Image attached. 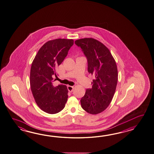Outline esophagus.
<instances>
[{
  "label": "esophagus",
  "instance_id": "obj_1",
  "mask_svg": "<svg viewBox=\"0 0 154 154\" xmlns=\"http://www.w3.org/2000/svg\"><path fill=\"white\" fill-rule=\"evenodd\" d=\"M67 88H68V90H69V92H72V91H73V89H74V87H73V86L68 85V86H67Z\"/></svg>",
  "mask_w": 154,
  "mask_h": 154
}]
</instances>
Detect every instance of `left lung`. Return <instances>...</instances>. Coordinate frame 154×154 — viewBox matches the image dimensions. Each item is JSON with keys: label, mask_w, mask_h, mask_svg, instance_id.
<instances>
[{"label": "left lung", "mask_w": 154, "mask_h": 154, "mask_svg": "<svg viewBox=\"0 0 154 154\" xmlns=\"http://www.w3.org/2000/svg\"><path fill=\"white\" fill-rule=\"evenodd\" d=\"M87 58L88 72L95 76L92 88L87 89L81 99V106L87 113L97 114L109 106L116 90L118 79L116 62L109 50L93 38L75 40Z\"/></svg>", "instance_id": "1"}]
</instances>
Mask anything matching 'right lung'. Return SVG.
I'll return each instance as SVG.
<instances>
[{
    "mask_svg": "<svg viewBox=\"0 0 154 154\" xmlns=\"http://www.w3.org/2000/svg\"><path fill=\"white\" fill-rule=\"evenodd\" d=\"M73 40L57 38L46 42L38 52L31 65L30 83L38 107L46 113L56 114L64 108L68 98L67 86L54 87L56 69L68 54Z\"/></svg>",
    "mask_w": 154,
    "mask_h": 154,
    "instance_id": "right-lung-1",
    "label": "right lung"
}]
</instances>
